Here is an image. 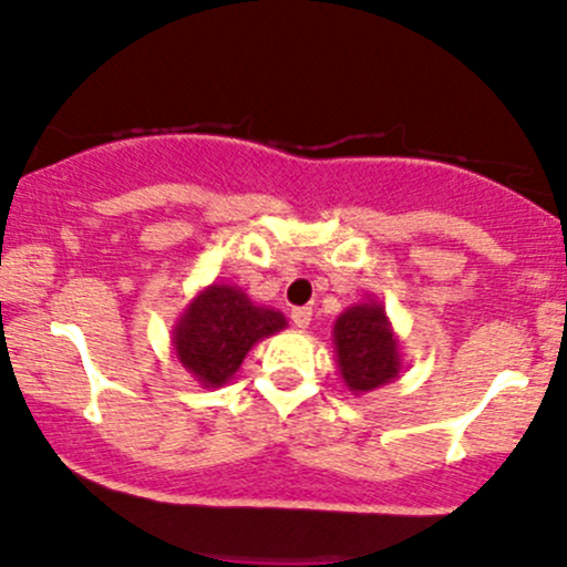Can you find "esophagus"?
I'll list each match as a JSON object with an SVG mask.
<instances>
[{
  "label": "esophagus",
  "instance_id": "34e87169",
  "mask_svg": "<svg viewBox=\"0 0 567 567\" xmlns=\"http://www.w3.org/2000/svg\"><path fill=\"white\" fill-rule=\"evenodd\" d=\"M291 322L295 328H308L311 324V308H291Z\"/></svg>",
  "mask_w": 567,
  "mask_h": 567
}]
</instances>
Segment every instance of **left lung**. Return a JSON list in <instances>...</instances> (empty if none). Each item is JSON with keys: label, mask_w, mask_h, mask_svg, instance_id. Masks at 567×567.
Instances as JSON below:
<instances>
[{"label": "left lung", "mask_w": 567, "mask_h": 567, "mask_svg": "<svg viewBox=\"0 0 567 567\" xmlns=\"http://www.w3.org/2000/svg\"><path fill=\"white\" fill-rule=\"evenodd\" d=\"M333 347L341 380L355 396L400 378V339L380 300L369 297L341 311L333 322Z\"/></svg>", "instance_id": "obj_1"}]
</instances>
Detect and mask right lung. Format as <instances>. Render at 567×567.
Returning <instances> with one entry per match:
<instances>
[{
  "label": "right lung",
  "instance_id": "obj_1",
  "mask_svg": "<svg viewBox=\"0 0 567 567\" xmlns=\"http://www.w3.org/2000/svg\"><path fill=\"white\" fill-rule=\"evenodd\" d=\"M284 328L281 311L256 306L239 286L209 284L187 302L171 341L178 363L204 389H220L261 339Z\"/></svg>",
  "mask_w": 567,
  "mask_h": 567
}]
</instances>
